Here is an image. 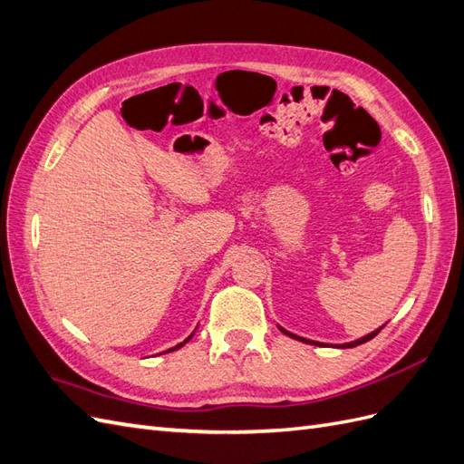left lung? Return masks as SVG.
<instances>
[{"label":"left lung","mask_w":464,"mask_h":464,"mask_svg":"<svg viewBox=\"0 0 464 464\" xmlns=\"http://www.w3.org/2000/svg\"><path fill=\"white\" fill-rule=\"evenodd\" d=\"M383 327H379L377 331H373V333H370V334H366V336H362V339H358V341H354V343H346V344H341L339 348H354V346H358V344H362V343H368V341H372L373 339V336L379 333V331H382ZM280 331H283V333H286L288 336H292V339H298V341H304V343H312V341H305V339H300V336H296V334H292V333H288V331H285L283 327H280ZM312 344H317V343H312Z\"/></svg>","instance_id":"obj_1"}]
</instances>
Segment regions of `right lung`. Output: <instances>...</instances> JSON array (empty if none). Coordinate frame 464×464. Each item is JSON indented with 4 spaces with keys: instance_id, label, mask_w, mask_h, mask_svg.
<instances>
[{
    "instance_id": "right-lung-1",
    "label": "right lung",
    "mask_w": 464,
    "mask_h": 464,
    "mask_svg": "<svg viewBox=\"0 0 464 464\" xmlns=\"http://www.w3.org/2000/svg\"><path fill=\"white\" fill-rule=\"evenodd\" d=\"M191 336H193V334H189V336H188V339H186V341H184V343H179V344H178V346H174V348H170V350H178V348H181V346H184V344H186V343H188V341H189V339H191ZM170 350H166V353H170Z\"/></svg>"
}]
</instances>
